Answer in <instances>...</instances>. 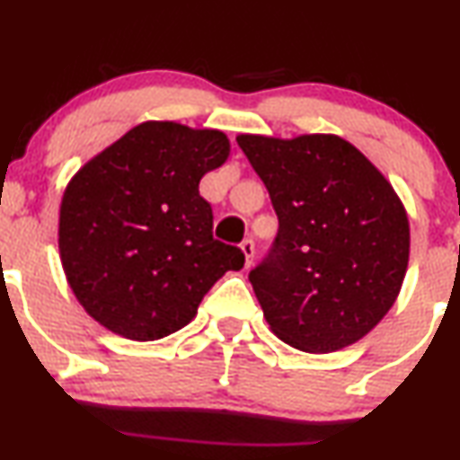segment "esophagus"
<instances>
[{"label": "esophagus", "mask_w": 460, "mask_h": 460, "mask_svg": "<svg viewBox=\"0 0 460 460\" xmlns=\"http://www.w3.org/2000/svg\"><path fill=\"white\" fill-rule=\"evenodd\" d=\"M242 252H244V257H246V268H251L252 259H254V242L251 240V237L242 242Z\"/></svg>", "instance_id": "esophagus-1"}]
</instances>
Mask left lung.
Masks as SVG:
<instances>
[{
	"instance_id": "obj_1",
	"label": "left lung",
	"mask_w": 460,
	"mask_h": 460,
	"mask_svg": "<svg viewBox=\"0 0 460 460\" xmlns=\"http://www.w3.org/2000/svg\"><path fill=\"white\" fill-rule=\"evenodd\" d=\"M279 216L268 257L248 280L280 341L330 353L367 336L396 302L409 220L390 181L336 135H240Z\"/></svg>"
}]
</instances>
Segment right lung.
Here are the masks:
<instances>
[{"label":"right lung","mask_w":460,"mask_h":460,"mask_svg":"<svg viewBox=\"0 0 460 460\" xmlns=\"http://www.w3.org/2000/svg\"><path fill=\"white\" fill-rule=\"evenodd\" d=\"M220 130L146 121L93 156L66 188L59 257L87 314L130 341L190 323L244 252L214 240L199 181L229 156Z\"/></svg>","instance_id":"right-lung-1"}]
</instances>
